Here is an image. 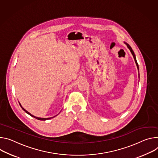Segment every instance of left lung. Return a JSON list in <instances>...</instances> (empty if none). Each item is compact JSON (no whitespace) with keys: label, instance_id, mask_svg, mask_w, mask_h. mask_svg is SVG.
Instances as JSON below:
<instances>
[{"label":"left lung","instance_id":"left-lung-1","mask_svg":"<svg viewBox=\"0 0 158 158\" xmlns=\"http://www.w3.org/2000/svg\"><path fill=\"white\" fill-rule=\"evenodd\" d=\"M126 45H127V48L130 49V51H131V53H132V55H133V57H134V60H135V63H136V65H137V69H138V70H139V66H138V64H137V60H136V58H135V54H134V52L133 51V50H132V48L129 46V44H127V43H124Z\"/></svg>","mask_w":158,"mask_h":158}]
</instances>
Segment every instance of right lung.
<instances>
[{"instance_id":"right-lung-1","label":"right lung","mask_w":158,"mask_h":158,"mask_svg":"<svg viewBox=\"0 0 158 158\" xmlns=\"http://www.w3.org/2000/svg\"><path fill=\"white\" fill-rule=\"evenodd\" d=\"M19 105H20V106L21 107V108L23 109V110H24V111H25L27 114H29V115H30L31 116H32V117H34L35 118H36V119H38V120H48V119H50V118H52V117H49V118H40V117H35V116H34L33 115H32L31 114H30L29 112H27L26 110H25L22 106H21V103H19Z\"/></svg>"}]
</instances>
